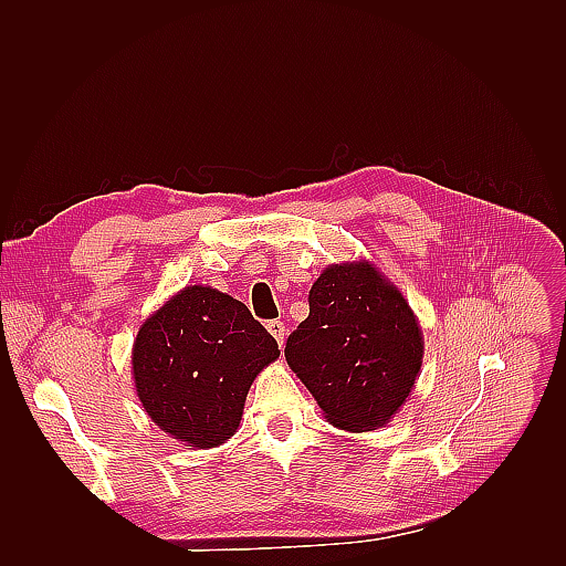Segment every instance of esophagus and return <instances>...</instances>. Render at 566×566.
I'll return each instance as SVG.
<instances>
[{
    "label": "esophagus",
    "mask_w": 566,
    "mask_h": 566,
    "mask_svg": "<svg viewBox=\"0 0 566 566\" xmlns=\"http://www.w3.org/2000/svg\"><path fill=\"white\" fill-rule=\"evenodd\" d=\"M266 331L273 335V339H276L279 345H283V339H285V325H283L281 321H269V323H266Z\"/></svg>",
    "instance_id": "obj_1"
}]
</instances>
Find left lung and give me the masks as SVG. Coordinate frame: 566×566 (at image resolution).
Wrapping results in <instances>:
<instances>
[{
	"label": "left lung",
	"instance_id": "1",
	"mask_svg": "<svg viewBox=\"0 0 566 566\" xmlns=\"http://www.w3.org/2000/svg\"><path fill=\"white\" fill-rule=\"evenodd\" d=\"M424 354L418 316L368 260L328 264L310 293V316L285 342V361L347 432H370L399 413Z\"/></svg>",
	"mask_w": 566,
	"mask_h": 566
}]
</instances>
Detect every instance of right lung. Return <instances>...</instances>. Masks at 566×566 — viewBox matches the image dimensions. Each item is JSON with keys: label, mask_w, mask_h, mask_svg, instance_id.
I'll use <instances>...</instances> for the list:
<instances>
[{"label": "right lung", "mask_w": 566, "mask_h": 566, "mask_svg": "<svg viewBox=\"0 0 566 566\" xmlns=\"http://www.w3.org/2000/svg\"><path fill=\"white\" fill-rule=\"evenodd\" d=\"M281 356L243 302L186 285L136 333L132 378L148 418L193 449L227 443L241 424L250 385Z\"/></svg>", "instance_id": "1"}]
</instances>
